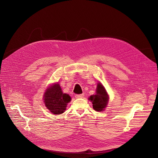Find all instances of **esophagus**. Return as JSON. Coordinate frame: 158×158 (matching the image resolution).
I'll use <instances>...</instances> for the list:
<instances>
[{"instance_id": "obj_1", "label": "esophagus", "mask_w": 158, "mask_h": 158, "mask_svg": "<svg viewBox=\"0 0 158 158\" xmlns=\"http://www.w3.org/2000/svg\"><path fill=\"white\" fill-rule=\"evenodd\" d=\"M84 96V94H76V96H75V97L76 98H83Z\"/></svg>"}]
</instances>
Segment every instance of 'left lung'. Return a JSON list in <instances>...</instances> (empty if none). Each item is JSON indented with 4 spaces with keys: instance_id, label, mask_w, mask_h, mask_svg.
I'll use <instances>...</instances> for the list:
<instances>
[{
    "instance_id": "obj_1",
    "label": "left lung",
    "mask_w": 158,
    "mask_h": 158,
    "mask_svg": "<svg viewBox=\"0 0 158 158\" xmlns=\"http://www.w3.org/2000/svg\"><path fill=\"white\" fill-rule=\"evenodd\" d=\"M89 99L92 102L93 108L95 110L102 111L104 109L108 102V96L104 87L101 83H98V84L96 94L91 96Z\"/></svg>"
}]
</instances>
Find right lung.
Wrapping results in <instances>:
<instances>
[{"mask_svg":"<svg viewBox=\"0 0 158 158\" xmlns=\"http://www.w3.org/2000/svg\"><path fill=\"white\" fill-rule=\"evenodd\" d=\"M71 98L69 94L62 93L58 84L49 87L44 95L45 105L54 114L63 113L67 103L71 101Z\"/></svg>","mask_w":158,"mask_h":158,"instance_id":"right-lung-1","label":"right lung"}]
</instances>
